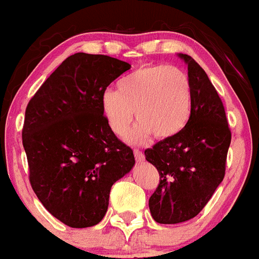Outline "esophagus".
Wrapping results in <instances>:
<instances>
[{
	"mask_svg": "<svg viewBox=\"0 0 259 259\" xmlns=\"http://www.w3.org/2000/svg\"><path fill=\"white\" fill-rule=\"evenodd\" d=\"M134 156H135V160H137L138 162L144 161V155L139 150H134Z\"/></svg>",
	"mask_w": 259,
	"mask_h": 259,
	"instance_id": "34e87169",
	"label": "esophagus"
}]
</instances>
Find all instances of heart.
Returning a JSON list of instances; mask_svg holds the SVG:
<instances>
[{
	"mask_svg": "<svg viewBox=\"0 0 259 259\" xmlns=\"http://www.w3.org/2000/svg\"><path fill=\"white\" fill-rule=\"evenodd\" d=\"M101 106L109 129L127 132L135 113L138 124L127 141L144 144L155 135L170 139L185 129L192 111V86L186 72L167 64L143 66L121 78L117 90L102 93Z\"/></svg>",
	"mask_w": 259,
	"mask_h": 259,
	"instance_id": "1",
	"label": "heart"
}]
</instances>
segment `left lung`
<instances>
[{
  "instance_id": "1",
  "label": "left lung",
  "mask_w": 259,
  "mask_h": 259,
  "mask_svg": "<svg viewBox=\"0 0 259 259\" xmlns=\"http://www.w3.org/2000/svg\"><path fill=\"white\" fill-rule=\"evenodd\" d=\"M178 57L187 64L192 86L190 120L176 137L144 151L160 174L148 205L153 220L162 225L186 222L208 204L225 178L231 143L225 107L208 74L190 55Z\"/></svg>"
}]
</instances>
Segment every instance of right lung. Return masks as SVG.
<instances>
[{
	"instance_id": "right-lung-1",
	"label": "right lung",
	"mask_w": 259,
	"mask_h": 259,
	"mask_svg": "<svg viewBox=\"0 0 259 259\" xmlns=\"http://www.w3.org/2000/svg\"><path fill=\"white\" fill-rule=\"evenodd\" d=\"M130 64L76 53L50 74L25 109L23 147L29 181L50 214L73 228L106 215L111 187L135 164L109 129L101 97Z\"/></svg>"
}]
</instances>
